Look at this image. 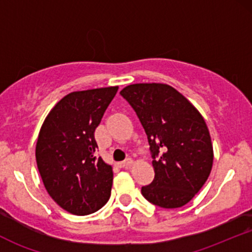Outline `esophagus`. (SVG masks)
<instances>
[{"mask_svg": "<svg viewBox=\"0 0 252 252\" xmlns=\"http://www.w3.org/2000/svg\"><path fill=\"white\" fill-rule=\"evenodd\" d=\"M131 163H132L131 158H126V160H124L122 162L118 163V167H121V168H128V167L131 166Z\"/></svg>", "mask_w": 252, "mask_h": 252, "instance_id": "obj_1", "label": "esophagus"}]
</instances>
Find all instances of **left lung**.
Returning <instances> with one entry per match:
<instances>
[{
  "instance_id": "left-lung-1",
  "label": "left lung",
  "mask_w": 252,
  "mask_h": 252,
  "mask_svg": "<svg viewBox=\"0 0 252 252\" xmlns=\"http://www.w3.org/2000/svg\"><path fill=\"white\" fill-rule=\"evenodd\" d=\"M121 94L135 110L152 152L155 176L142 187V195L163 209L184 206L212 169L213 147L204 117L167 84H131Z\"/></svg>"
}]
</instances>
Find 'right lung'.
<instances>
[{
    "label": "right lung",
    "instance_id": "1",
    "mask_svg": "<svg viewBox=\"0 0 252 252\" xmlns=\"http://www.w3.org/2000/svg\"><path fill=\"white\" fill-rule=\"evenodd\" d=\"M117 90L110 86L66 94L40 129L37 169L51 198L72 215L96 212L111 194L112 167L94 155V130Z\"/></svg>",
    "mask_w": 252,
    "mask_h": 252
}]
</instances>
